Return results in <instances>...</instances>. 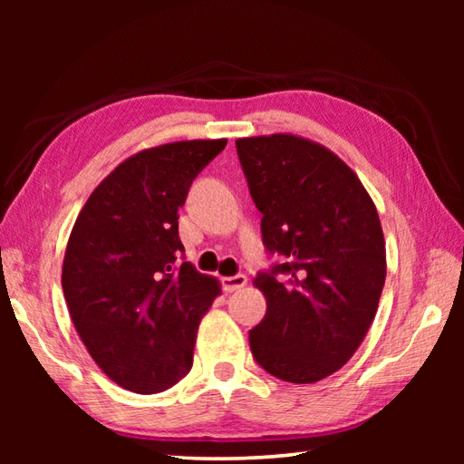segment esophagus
<instances>
[{
	"label": "esophagus",
	"instance_id": "esophagus-1",
	"mask_svg": "<svg viewBox=\"0 0 464 464\" xmlns=\"http://www.w3.org/2000/svg\"><path fill=\"white\" fill-rule=\"evenodd\" d=\"M246 285H247L246 274H235V276L221 278V286L225 293H235V290H241Z\"/></svg>",
	"mask_w": 464,
	"mask_h": 464
}]
</instances>
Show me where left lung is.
Segmentation results:
<instances>
[{"mask_svg":"<svg viewBox=\"0 0 464 464\" xmlns=\"http://www.w3.org/2000/svg\"><path fill=\"white\" fill-rule=\"evenodd\" d=\"M262 241L282 262L257 272L268 303L249 348L266 372L307 384L362 343L387 276L374 202L340 157L295 135L235 140Z\"/></svg>","mask_w":464,"mask_h":464,"instance_id":"obj_1","label":"left lung"}]
</instances>
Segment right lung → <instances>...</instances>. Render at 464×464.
Listing matches in <instances>:
<instances>
[{
  "label": "right lung",
  "mask_w": 464,
  "mask_h": 464,
  "mask_svg": "<svg viewBox=\"0 0 464 464\" xmlns=\"http://www.w3.org/2000/svg\"><path fill=\"white\" fill-rule=\"evenodd\" d=\"M227 139L179 140L121 163L85 202L63 262L69 315L116 384L153 395L190 372L196 332L221 293L184 262L179 207Z\"/></svg>",
  "instance_id": "right-lung-1"
}]
</instances>
